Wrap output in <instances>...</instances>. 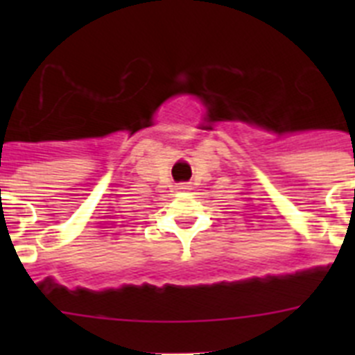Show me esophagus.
<instances>
[{
    "instance_id": "1",
    "label": "esophagus",
    "mask_w": 355,
    "mask_h": 355,
    "mask_svg": "<svg viewBox=\"0 0 355 355\" xmlns=\"http://www.w3.org/2000/svg\"><path fill=\"white\" fill-rule=\"evenodd\" d=\"M178 190H180V192H187V190H190V184L180 183V184H178Z\"/></svg>"
}]
</instances>
